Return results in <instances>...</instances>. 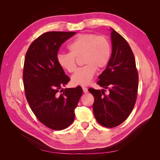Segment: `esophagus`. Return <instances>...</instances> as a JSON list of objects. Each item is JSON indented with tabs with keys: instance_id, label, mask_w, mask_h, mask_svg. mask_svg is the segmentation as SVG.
Segmentation results:
<instances>
[{
	"instance_id": "34e87169",
	"label": "esophagus",
	"mask_w": 160,
	"mask_h": 160,
	"mask_svg": "<svg viewBox=\"0 0 160 160\" xmlns=\"http://www.w3.org/2000/svg\"><path fill=\"white\" fill-rule=\"evenodd\" d=\"M82 90L84 93H88V89L85 87H82Z\"/></svg>"
}]
</instances>
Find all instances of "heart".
<instances>
[{
  "label": "heart",
  "mask_w": 160,
  "mask_h": 160,
  "mask_svg": "<svg viewBox=\"0 0 160 160\" xmlns=\"http://www.w3.org/2000/svg\"><path fill=\"white\" fill-rule=\"evenodd\" d=\"M69 53H60L57 62L64 70L73 73L76 69V58L82 56L85 64L78 69L71 77L73 84L86 85L93 79L96 70L106 67L111 58V48L108 40L104 36L95 33H81L71 42Z\"/></svg>",
  "instance_id": "1"
}]
</instances>
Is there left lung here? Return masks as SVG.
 <instances>
[{"mask_svg":"<svg viewBox=\"0 0 160 160\" xmlns=\"http://www.w3.org/2000/svg\"><path fill=\"white\" fill-rule=\"evenodd\" d=\"M111 29V57L97 82L108 90V94H105L104 89H89L94 97L95 118L100 125L107 128L121 124L131 113L136 102L139 80L131 47L120 33Z\"/></svg>","mask_w":160,"mask_h":160,"instance_id":"obj_1","label":"left lung"}]
</instances>
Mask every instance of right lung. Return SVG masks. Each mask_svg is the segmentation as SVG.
I'll return each mask as SVG.
<instances>
[{"label": "right lung", "mask_w": 160, "mask_h": 160, "mask_svg": "<svg viewBox=\"0 0 160 160\" xmlns=\"http://www.w3.org/2000/svg\"><path fill=\"white\" fill-rule=\"evenodd\" d=\"M76 32L44 33L30 45L25 58L23 84L30 108L38 120L56 131L70 126L82 94L80 86L61 89L70 81L57 62L62 44ZM58 92L63 93L59 95Z\"/></svg>", "instance_id": "add662e5"}]
</instances>
